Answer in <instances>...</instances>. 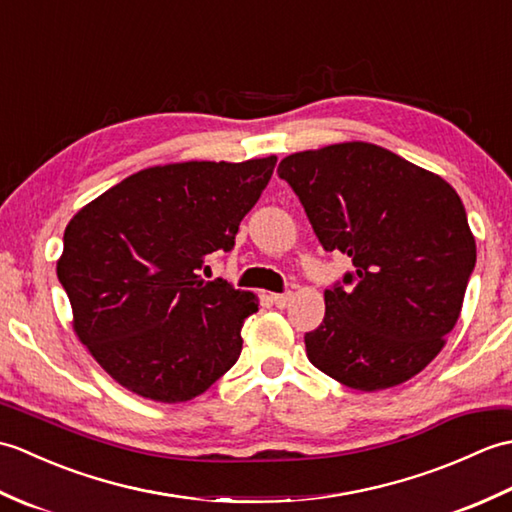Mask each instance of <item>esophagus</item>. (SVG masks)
Masks as SVG:
<instances>
[{
  "instance_id": "esophagus-1",
  "label": "esophagus",
  "mask_w": 512,
  "mask_h": 512,
  "mask_svg": "<svg viewBox=\"0 0 512 512\" xmlns=\"http://www.w3.org/2000/svg\"><path fill=\"white\" fill-rule=\"evenodd\" d=\"M270 299H273V303H275V306H277L279 310H284V308H288V306H290V301H292V292H277V295H273Z\"/></svg>"
}]
</instances>
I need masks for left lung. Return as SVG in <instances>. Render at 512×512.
<instances>
[{
    "instance_id": "8db88e82",
    "label": "left lung",
    "mask_w": 512,
    "mask_h": 512,
    "mask_svg": "<svg viewBox=\"0 0 512 512\" xmlns=\"http://www.w3.org/2000/svg\"><path fill=\"white\" fill-rule=\"evenodd\" d=\"M314 235L352 270L325 288V317L306 332L310 363L378 391L438 356L475 268V239L451 184L369 143L301 151L279 162Z\"/></svg>"
}]
</instances>
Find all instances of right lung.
<instances>
[{
	"label": "right lung",
	"instance_id": "1",
	"mask_svg": "<svg viewBox=\"0 0 512 512\" xmlns=\"http://www.w3.org/2000/svg\"><path fill=\"white\" fill-rule=\"evenodd\" d=\"M275 165L270 156L143 169L72 217L57 277L81 343L116 383L184 402L237 363L257 301L200 270L215 250L231 253Z\"/></svg>",
	"mask_w": 512,
	"mask_h": 512
}]
</instances>
